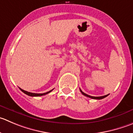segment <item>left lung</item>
Returning <instances> with one entry per match:
<instances>
[{
  "mask_svg": "<svg viewBox=\"0 0 133 133\" xmlns=\"http://www.w3.org/2000/svg\"><path fill=\"white\" fill-rule=\"evenodd\" d=\"M79 90H80L81 93H82V94L83 95L86 96V97H89V98H93V99H98V100H100V99H102V98H105V97H107V96H108V95H109V94H108V95H107L101 96V97H92V96H90V95H87L86 93H83V92L80 89H79Z\"/></svg>",
  "mask_w": 133,
  "mask_h": 133,
  "instance_id": "left-lung-1",
  "label": "left lung"
}]
</instances>
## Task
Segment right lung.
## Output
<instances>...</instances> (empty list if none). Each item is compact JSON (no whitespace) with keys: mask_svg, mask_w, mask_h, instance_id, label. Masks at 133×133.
I'll use <instances>...</instances> for the list:
<instances>
[{"mask_svg":"<svg viewBox=\"0 0 133 133\" xmlns=\"http://www.w3.org/2000/svg\"><path fill=\"white\" fill-rule=\"evenodd\" d=\"M19 89H20V90H21L22 92H23L25 94L27 95H29V96H31V97H40V96L45 95H46V94H48V93H50V92L54 90V89H51V90H50V91L46 92V93H31V92L26 91L23 90V89H21V88H19Z\"/></svg>","mask_w":133,"mask_h":133,"instance_id":"add662e5","label":"right lung"}]
</instances>
